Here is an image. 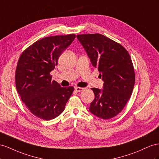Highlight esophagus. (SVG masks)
<instances>
[{
	"label": "esophagus",
	"instance_id": "34e87169",
	"mask_svg": "<svg viewBox=\"0 0 159 159\" xmlns=\"http://www.w3.org/2000/svg\"><path fill=\"white\" fill-rule=\"evenodd\" d=\"M84 88H82V87H75V90H76V91H77V92L83 91L84 90Z\"/></svg>",
	"mask_w": 159,
	"mask_h": 159
}]
</instances>
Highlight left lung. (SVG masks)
I'll return each mask as SVG.
<instances>
[{
    "mask_svg": "<svg viewBox=\"0 0 159 159\" xmlns=\"http://www.w3.org/2000/svg\"><path fill=\"white\" fill-rule=\"evenodd\" d=\"M76 38L104 82L102 89L91 88L95 99L89 111L101 119L112 118L121 111L132 95L135 74L131 58L121 45L105 35L82 34Z\"/></svg>",
    "mask_w": 159,
    "mask_h": 159,
    "instance_id": "8db88e82",
    "label": "left lung"
}]
</instances>
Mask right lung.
Here are the masks:
<instances>
[{"mask_svg": "<svg viewBox=\"0 0 159 159\" xmlns=\"http://www.w3.org/2000/svg\"><path fill=\"white\" fill-rule=\"evenodd\" d=\"M75 37V34L46 37L20 56L15 72L16 88L23 102L39 118L51 120L60 116L74 91V87H62L52 80L50 73Z\"/></svg>", "mask_w": 159, "mask_h": 159, "instance_id": "obj_1", "label": "right lung"}]
</instances>
